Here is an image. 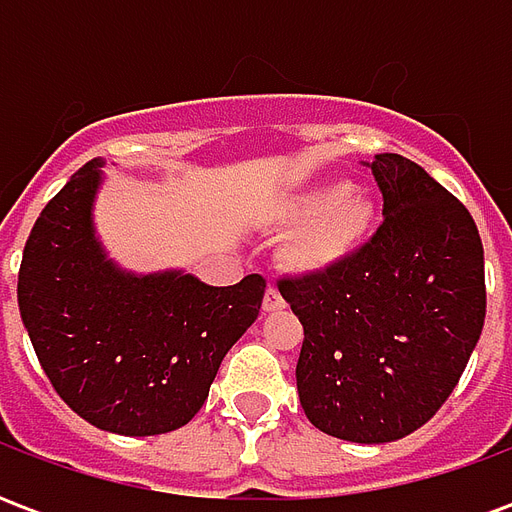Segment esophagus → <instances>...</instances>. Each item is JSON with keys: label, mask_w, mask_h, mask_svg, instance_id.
I'll list each match as a JSON object with an SVG mask.
<instances>
[{"label": "esophagus", "mask_w": 512, "mask_h": 512, "mask_svg": "<svg viewBox=\"0 0 512 512\" xmlns=\"http://www.w3.org/2000/svg\"><path fill=\"white\" fill-rule=\"evenodd\" d=\"M285 310V299L279 296V290L274 285H268L266 296H263V312H279Z\"/></svg>", "instance_id": "obj_1"}]
</instances>
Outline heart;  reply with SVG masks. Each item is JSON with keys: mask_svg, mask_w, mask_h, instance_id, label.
<instances>
[{"mask_svg": "<svg viewBox=\"0 0 512 512\" xmlns=\"http://www.w3.org/2000/svg\"><path fill=\"white\" fill-rule=\"evenodd\" d=\"M279 227H290L282 260L290 271L323 274L365 244L376 224V202L345 180L318 183L279 202Z\"/></svg>", "mask_w": 512, "mask_h": 512, "instance_id": "1", "label": "heart"}]
</instances>
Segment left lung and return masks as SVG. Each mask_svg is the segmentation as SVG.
Instances as JSON below:
<instances>
[{
  "label": "left lung",
  "mask_w": 512,
  "mask_h": 512,
  "mask_svg": "<svg viewBox=\"0 0 512 512\" xmlns=\"http://www.w3.org/2000/svg\"><path fill=\"white\" fill-rule=\"evenodd\" d=\"M370 169L384 197L373 238L323 274L277 282L304 326L301 408L318 430L356 444L422 428L485 321L483 241L466 205L397 153Z\"/></svg>",
  "instance_id": "left-lung-1"
}]
</instances>
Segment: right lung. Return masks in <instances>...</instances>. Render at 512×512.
<instances>
[{"instance_id":"right-lung-1","label":"right lung","mask_w":512,"mask_h":512,"mask_svg":"<svg viewBox=\"0 0 512 512\" xmlns=\"http://www.w3.org/2000/svg\"><path fill=\"white\" fill-rule=\"evenodd\" d=\"M101 158L62 186L24 246L18 310L43 373L90 425L156 436L186 425L255 323L266 279L213 288L191 274L136 277L95 238Z\"/></svg>"}]
</instances>
